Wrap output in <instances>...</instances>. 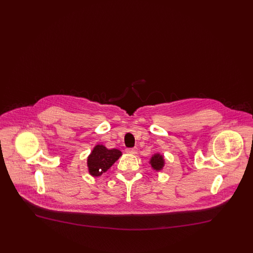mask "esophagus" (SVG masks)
<instances>
[{"instance_id":"1","label":"esophagus","mask_w":253,"mask_h":253,"mask_svg":"<svg viewBox=\"0 0 253 253\" xmlns=\"http://www.w3.org/2000/svg\"><path fill=\"white\" fill-rule=\"evenodd\" d=\"M136 149L135 148H127L126 149V153L130 154V155H135L136 154Z\"/></svg>"}]
</instances>
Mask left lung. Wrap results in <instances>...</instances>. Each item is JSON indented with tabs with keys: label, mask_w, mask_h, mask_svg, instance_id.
I'll return each mask as SVG.
<instances>
[{
	"label": "left lung",
	"mask_w": 253,
	"mask_h": 253,
	"mask_svg": "<svg viewBox=\"0 0 253 253\" xmlns=\"http://www.w3.org/2000/svg\"><path fill=\"white\" fill-rule=\"evenodd\" d=\"M150 164L152 165L153 169H156V170L161 169L163 168V166H164V158H163V156L160 155V154H157V155L153 156V157L151 158Z\"/></svg>",
	"instance_id": "left-lung-1"
}]
</instances>
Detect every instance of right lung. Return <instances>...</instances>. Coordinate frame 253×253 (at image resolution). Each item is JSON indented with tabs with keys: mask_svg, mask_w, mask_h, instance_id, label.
Wrapping results in <instances>:
<instances>
[{
	"mask_svg": "<svg viewBox=\"0 0 253 253\" xmlns=\"http://www.w3.org/2000/svg\"><path fill=\"white\" fill-rule=\"evenodd\" d=\"M121 152L118 149L109 150L103 145H96L87 159L89 172L93 176H99L105 172L119 158Z\"/></svg>",
	"mask_w": 253,
	"mask_h": 253,
	"instance_id": "obj_1",
	"label": "right lung"
}]
</instances>
